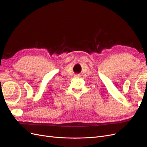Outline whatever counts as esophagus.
<instances>
[{
  "label": "esophagus",
  "mask_w": 147,
  "mask_h": 147,
  "mask_svg": "<svg viewBox=\"0 0 147 147\" xmlns=\"http://www.w3.org/2000/svg\"><path fill=\"white\" fill-rule=\"evenodd\" d=\"M75 77H76V78H79V75H76V76H75Z\"/></svg>",
  "instance_id": "1"
}]
</instances>
